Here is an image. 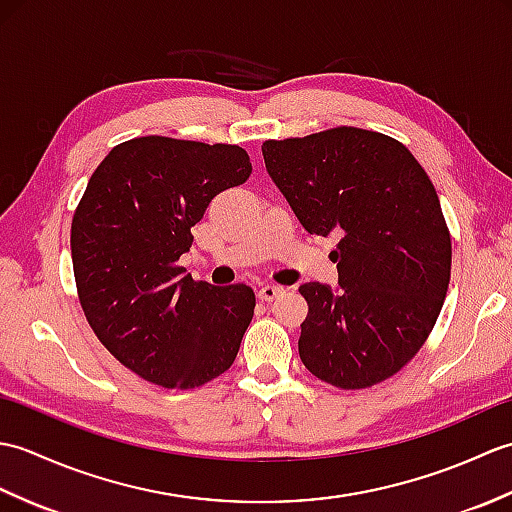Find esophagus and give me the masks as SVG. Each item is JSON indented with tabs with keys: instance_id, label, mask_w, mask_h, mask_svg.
I'll return each instance as SVG.
<instances>
[{
	"instance_id": "esophagus-1",
	"label": "esophagus",
	"mask_w": 512,
	"mask_h": 512,
	"mask_svg": "<svg viewBox=\"0 0 512 512\" xmlns=\"http://www.w3.org/2000/svg\"><path fill=\"white\" fill-rule=\"evenodd\" d=\"M281 292H284V288H279V286H273V284H266V286H262L259 288V292H257V297L262 299V301H273V299H277Z\"/></svg>"
}]
</instances>
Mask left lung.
Instances as JSON below:
<instances>
[{"mask_svg": "<svg viewBox=\"0 0 512 512\" xmlns=\"http://www.w3.org/2000/svg\"><path fill=\"white\" fill-rule=\"evenodd\" d=\"M262 154L301 226L339 237V288L299 286L303 365L341 389L394 376L427 341L451 279V235L429 176L398 140L358 127L266 140Z\"/></svg>", "mask_w": 512, "mask_h": 512, "instance_id": "left-lung-1", "label": "left lung"}]
</instances>
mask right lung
I'll return each mask as SVG.
<instances>
[{
    "instance_id": "right-lung-1",
    "label": "right lung",
    "mask_w": 512,
    "mask_h": 512,
    "mask_svg": "<svg viewBox=\"0 0 512 512\" xmlns=\"http://www.w3.org/2000/svg\"><path fill=\"white\" fill-rule=\"evenodd\" d=\"M250 171L237 145L134 138L105 156L76 206L70 246L81 308L107 350L149 383L193 389L235 361L253 288L193 281L178 259L209 202Z\"/></svg>"
}]
</instances>
